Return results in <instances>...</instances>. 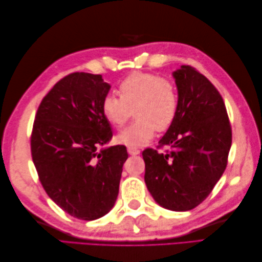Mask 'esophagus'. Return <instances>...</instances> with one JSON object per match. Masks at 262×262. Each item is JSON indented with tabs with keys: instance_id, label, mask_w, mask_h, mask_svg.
I'll use <instances>...</instances> for the list:
<instances>
[{
	"instance_id": "esophagus-1",
	"label": "esophagus",
	"mask_w": 262,
	"mask_h": 262,
	"mask_svg": "<svg viewBox=\"0 0 262 262\" xmlns=\"http://www.w3.org/2000/svg\"><path fill=\"white\" fill-rule=\"evenodd\" d=\"M128 153L130 155H137L141 153V151L137 147H128Z\"/></svg>"
}]
</instances>
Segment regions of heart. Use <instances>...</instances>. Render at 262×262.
Segmentation results:
<instances>
[{"label": "heart", "mask_w": 262, "mask_h": 262, "mask_svg": "<svg viewBox=\"0 0 262 262\" xmlns=\"http://www.w3.org/2000/svg\"><path fill=\"white\" fill-rule=\"evenodd\" d=\"M119 96L108 94L102 100L104 118L116 128L124 126L133 110L136 120L118 135V142L128 147L144 146L155 132H164L173 124L179 107L177 86L158 74L134 72L120 82Z\"/></svg>", "instance_id": "b5f03b06"}]
</instances>
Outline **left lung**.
<instances>
[{
  "label": "left lung",
  "instance_id": "obj_1",
  "mask_svg": "<svg viewBox=\"0 0 262 262\" xmlns=\"http://www.w3.org/2000/svg\"><path fill=\"white\" fill-rule=\"evenodd\" d=\"M173 77L179 107L158 146L171 149H144V179L159 205L186 211L202 204L224 173L232 128L223 98L207 77L189 65Z\"/></svg>",
  "mask_w": 262,
  "mask_h": 262
}]
</instances>
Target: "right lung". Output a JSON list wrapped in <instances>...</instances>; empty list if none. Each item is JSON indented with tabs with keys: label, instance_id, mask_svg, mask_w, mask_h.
<instances>
[{
	"label": "right lung",
	"instance_id": "add662e5",
	"mask_svg": "<svg viewBox=\"0 0 262 262\" xmlns=\"http://www.w3.org/2000/svg\"><path fill=\"white\" fill-rule=\"evenodd\" d=\"M110 90L100 74L75 72L59 80L39 104L31 155L41 185L60 208L93 221L114 207L126 146L97 152L113 137L101 104Z\"/></svg>",
	"mask_w": 262,
	"mask_h": 262
}]
</instances>
